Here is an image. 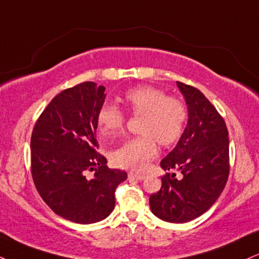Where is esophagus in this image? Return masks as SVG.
I'll return each mask as SVG.
<instances>
[{
  "label": "esophagus",
  "instance_id": "1",
  "mask_svg": "<svg viewBox=\"0 0 259 259\" xmlns=\"http://www.w3.org/2000/svg\"><path fill=\"white\" fill-rule=\"evenodd\" d=\"M128 179L130 180H144L145 175L144 174H137V173H128Z\"/></svg>",
  "mask_w": 259,
  "mask_h": 259
}]
</instances>
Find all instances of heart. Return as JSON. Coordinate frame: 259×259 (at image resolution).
<instances>
[{
    "instance_id": "heart-1",
    "label": "heart",
    "mask_w": 259,
    "mask_h": 259,
    "mask_svg": "<svg viewBox=\"0 0 259 259\" xmlns=\"http://www.w3.org/2000/svg\"><path fill=\"white\" fill-rule=\"evenodd\" d=\"M122 100L135 115H143L139 124L142 136L128 139L111 151V162L119 168L143 170L157 155L156 140L163 146L175 144L184 135L188 111L186 104L168 97L162 89L140 85L130 89ZM124 114L116 105L104 103L97 113V124L103 137L122 130Z\"/></svg>"
}]
</instances>
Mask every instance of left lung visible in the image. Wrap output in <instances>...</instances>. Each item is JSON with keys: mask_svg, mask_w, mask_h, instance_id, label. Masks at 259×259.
Listing matches in <instances>:
<instances>
[{"mask_svg": "<svg viewBox=\"0 0 259 259\" xmlns=\"http://www.w3.org/2000/svg\"><path fill=\"white\" fill-rule=\"evenodd\" d=\"M177 84L187 104V126L161 168L180 170L183 179L165 173L161 190L150 196V209L163 221L185 223L209 210L222 193L229 174V139L225 120L205 96Z\"/></svg>", "mask_w": 259, "mask_h": 259, "instance_id": "obj_1", "label": "left lung"}]
</instances>
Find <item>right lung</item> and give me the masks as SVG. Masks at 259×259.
<instances>
[{
	"label": "right lung",
	"mask_w": 259,
	"mask_h": 259,
	"mask_svg": "<svg viewBox=\"0 0 259 259\" xmlns=\"http://www.w3.org/2000/svg\"><path fill=\"white\" fill-rule=\"evenodd\" d=\"M105 88L85 81L60 92L38 117L31 137V173L56 215L89 225L110 215L115 190L127 173L107 167L97 152V113ZM95 171L94 178L85 174Z\"/></svg>",
	"instance_id": "obj_1"
}]
</instances>
